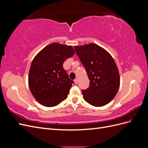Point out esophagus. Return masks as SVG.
Wrapping results in <instances>:
<instances>
[{
    "label": "esophagus",
    "mask_w": 148,
    "mask_h": 148,
    "mask_svg": "<svg viewBox=\"0 0 148 148\" xmlns=\"http://www.w3.org/2000/svg\"><path fill=\"white\" fill-rule=\"evenodd\" d=\"M74 82H75V84H78V79H75L74 80Z\"/></svg>",
    "instance_id": "34e87169"
}]
</instances>
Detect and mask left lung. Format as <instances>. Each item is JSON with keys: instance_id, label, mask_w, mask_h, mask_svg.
<instances>
[{"instance_id": "1", "label": "left lung", "mask_w": 148, "mask_h": 148, "mask_svg": "<svg viewBox=\"0 0 148 148\" xmlns=\"http://www.w3.org/2000/svg\"><path fill=\"white\" fill-rule=\"evenodd\" d=\"M74 47L90 81L89 88L82 91L84 99L96 107L108 104L120 86V75L114 59L95 44Z\"/></svg>"}]
</instances>
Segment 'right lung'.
<instances>
[{"instance_id":"obj_1","label":"right lung","mask_w":148,"mask_h":148,"mask_svg":"<svg viewBox=\"0 0 148 148\" xmlns=\"http://www.w3.org/2000/svg\"><path fill=\"white\" fill-rule=\"evenodd\" d=\"M71 46L52 43L44 47L31 64L28 83L40 104L53 107L66 99L74 82L64 69V62L75 54Z\"/></svg>"}]
</instances>
